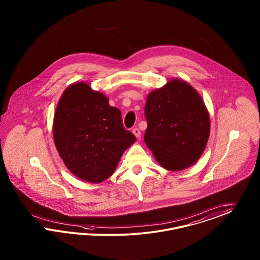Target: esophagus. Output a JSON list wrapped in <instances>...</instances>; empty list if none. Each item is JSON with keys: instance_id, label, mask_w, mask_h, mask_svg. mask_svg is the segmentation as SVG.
<instances>
[{"instance_id": "34e87169", "label": "esophagus", "mask_w": 260, "mask_h": 260, "mask_svg": "<svg viewBox=\"0 0 260 260\" xmlns=\"http://www.w3.org/2000/svg\"><path fill=\"white\" fill-rule=\"evenodd\" d=\"M133 134L135 135V137L138 139V138H140V136H141V133H140V131L137 128V127H135L133 129Z\"/></svg>"}]
</instances>
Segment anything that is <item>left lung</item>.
I'll list each match as a JSON object with an SVG mask.
<instances>
[{
    "instance_id": "left-lung-1",
    "label": "left lung",
    "mask_w": 260,
    "mask_h": 260,
    "mask_svg": "<svg viewBox=\"0 0 260 260\" xmlns=\"http://www.w3.org/2000/svg\"><path fill=\"white\" fill-rule=\"evenodd\" d=\"M144 140L164 169L184 170L206 149L210 118L206 105L187 81L172 79L152 91L145 105Z\"/></svg>"
}]
</instances>
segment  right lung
<instances>
[{"instance_id":"right-lung-1","label":"right lung","mask_w":260,"mask_h":260,"mask_svg":"<svg viewBox=\"0 0 260 260\" xmlns=\"http://www.w3.org/2000/svg\"><path fill=\"white\" fill-rule=\"evenodd\" d=\"M53 135L65 166L77 178L91 183L108 179L136 140L125 131L121 111L84 81L64 90L54 113Z\"/></svg>"}]
</instances>
